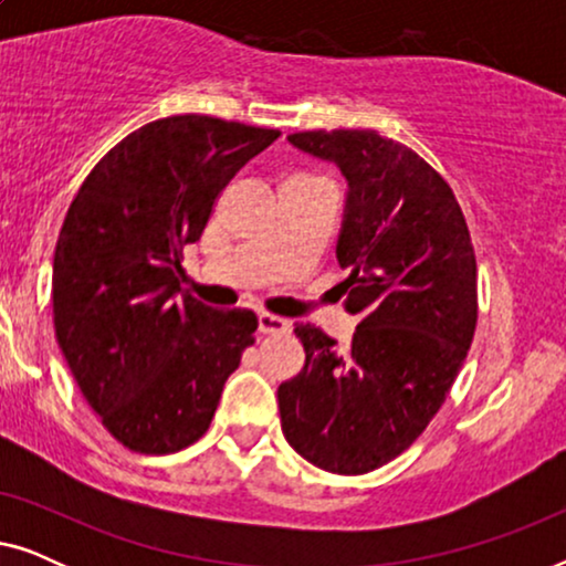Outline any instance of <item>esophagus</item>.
Segmentation results:
<instances>
[{
	"label": "esophagus",
	"instance_id": "34e87169",
	"mask_svg": "<svg viewBox=\"0 0 566 566\" xmlns=\"http://www.w3.org/2000/svg\"><path fill=\"white\" fill-rule=\"evenodd\" d=\"M258 327H260L262 335H281V332L291 329V322L283 319V316L260 312L258 314Z\"/></svg>",
	"mask_w": 566,
	"mask_h": 566
}]
</instances>
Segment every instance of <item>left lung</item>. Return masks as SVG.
I'll return each mask as SVG.
<instances>
[{"label":"left lung","instance_id":"obj_1","mask_svg":"<svg viewBox=\"0 0 566 566\" xmlns=\"http://www.w3.org/2000/svg\"><path fill=\"white\" fill-rule=\"evenodd\" d=\"M296 149L347 180L337 285L360 316L347 347L296 324L306 353L277 386L283 436L332 474H368L405 453L467 360L476 329V258L451 185L376 130H304Z\"/></svg>","mask_w":566,"mask_h":566}]
</instances>
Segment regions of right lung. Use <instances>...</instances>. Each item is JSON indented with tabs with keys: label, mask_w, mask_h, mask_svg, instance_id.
<instances>
[{
	"label": "right lung",
	"mask_w": 566,
	"mask_h": 566,
	"mask_svg": "<svg viewBox=\"0 0 566 566\" xmlns=\"http://www.w3.org/2000/svg\"><path fill=\"white\" fill-rule=\"evenodd\" d=\"M281 130L211 115L146 123L82 182L53 254V327L74 381L130 451L175 453L203 436L258 316L180 289L182 247L216 198Z\"/></svg>",
	"instance_id": "1"
}]
</instances>
